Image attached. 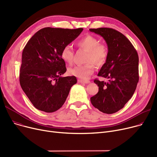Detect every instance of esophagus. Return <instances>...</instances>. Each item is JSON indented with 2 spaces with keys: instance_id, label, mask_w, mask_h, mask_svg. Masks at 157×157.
Segmentation results:
<instances>
[{
  "instance_id": "1",
  "label": "esophagus",
  "mask_w": 157,
  "mask_h": 157,
  "mask_svg": "<svg viewBox=\"0 0 157 157\" xmlns=\"http://www.w3.org/2000/svg\"><path fill=\"white\" fill-rule=\"evenodd\" d=\"M79 83H86V84H88V83H90V81L89 80H83V79H78V80Z\"/></svg>"
}]
</instances>
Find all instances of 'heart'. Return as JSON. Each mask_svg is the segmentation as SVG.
<instances>
[{"label":"heart","mask_w":157,"mask_h":157,"mask_svg":"<svg viewBox=\"0 0 157 157\" xmlns=\"http://www.w3.org/2000/svg\"><path fill=\"white\" fill-rule=\"evenodd\" d=\"M77 44L88 53L85 59V62L87 63L71 68L69 72L77 78L86 79L94 71V65L92 63L98 67L105 64L109 55L108 47L103 43H100L99 39L92 35H87L81 38L78 41ZM60 55L62 60L66 63L69 64L72 63L74 53L71 45L65 46Z\"/></svg>","instance_id":"b5f03b06"}]
</instances>
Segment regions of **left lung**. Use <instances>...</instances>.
<instances>
[{
	"label": "left lung",
	"mask_w": 157,
	"mask_h": 157,
	"mask_svg": "<svg viewBox=\"0 0 157 157\" xmlns=\"http://www.w3.org/2000/svg\"><path fill=\"white\" fill-rule=\"evenodd\" d=\"M101 36L108 45L109 55L98 76L108 82L95 79L98 93L90 98L95 108L106 114L122 109L132 97L139 81V56L130 41L121 32L111 28L90 29Z\"/></svg>",
	"instance_id": "left-lung-1"
}]
</instances>
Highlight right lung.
I'll list each match as a JSON object with an SVG mask.
<instances>
[{
    "label": "right lung",
    "mask_w": 157,
    "mask_h": 157,
    "mask_svg": "<svg viewBox=\"0 0 157 157\" xmlns=\"http://www.w3.org/2000/svg\"><path fill=\"white\" fill-rule=\"evenodd\" d=\"M83 30L43 28L30 38L23 48L20 83L36 109L46 113L59 109L71 88L77 83L75 76H61L67 69L60 54L62 48Z\"/></svg>",
    "instance_id": "obj_1"
}]
</instances>
